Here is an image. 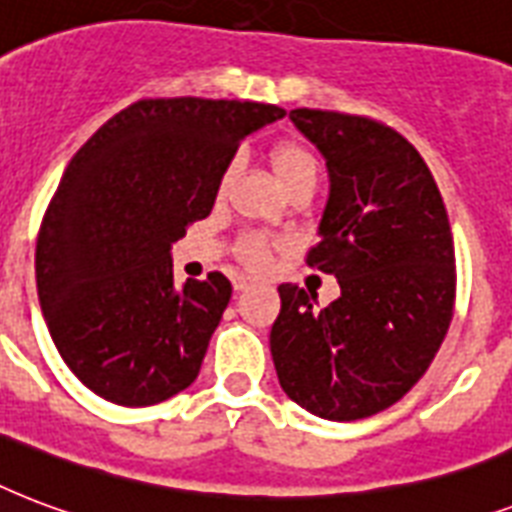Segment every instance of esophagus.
I'll return each mask as SVG.
<instances>
[{"label":"esophagus","instance_id":"34e87169","mask_svg":"<svg viewBox=\"0 0 512 512\" xmlns=\"http://www.w3.org/2000/svg\"><path fill=\"white\" fill-rule=\"evenodd\" d=\"M251 285H253L251 277H237V280H235V291H248Z\"/></svg>","mask_w":512,"mask_h":512}]
</instances>
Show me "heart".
Wrapping results in <instances>:
<instances>
[{"label": "heart", "instance_id": "1", "mask_svg": "<svg viewBox=\"0 0 512 512\" xmlns=\"http://www.w3.org/2000/svg\"><path fill=\"white\" fill-rule=\"evenodd\" d=\"M269 165L275 170L277 181L283 186L285 192L293 189V186L299 184H315L318 181V157L312 154L310 146L299 144V141H283V144H277L272 152H269ZM232 176H235V165H229L224 170V176H221V192H227V186L232 184ZM269 253H272V245L267 240H261V237H248L240 248V256H243L245 264H251V267H264L269 259Z\"/></svg>", "mask_w": 512, "mask_h": 512}]
</instances>
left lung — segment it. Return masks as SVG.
Listing matches in <instances>:
<instances>
[{
  "mask_svg": "<svg viewBox=\"0 0 512 512\" xmlns=\"http://www.w3.org/2000/svg\"><path fill=\"white\" fill-rule=\"evenodd\" d=\"M328 168L320 243L307 264L339 299L283 283L269 350L285 395L331 422L374 417L433 363L454 312V240L425 160L382 122L293 109Z\"/></svg>",
  "mask_w": 512,
  "mask_h": 512,
  "instance_id": "1",
  "label": "left lung"
}]
</instances>
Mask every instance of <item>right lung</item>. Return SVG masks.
<instances>
[{
    "instance_id": "right-lung-1",
    "label": "right lung",
    "mask_w": 512,
    "mask_h": 512,
    "mask_svg": "<svg viewBox=\"0 0 512 512\" xmlns=\"http://www.w3.org/2000/svg\"><path fill=\"white\" fill-rule=\"evenodd\" d=\"M285 117L256 101L146 98L71 157L37 240L55 347L87 390L152 406L197 379L232 283L173 280L170 248L213 211L245 136Z\"/></svg>"
}]
</instances>
